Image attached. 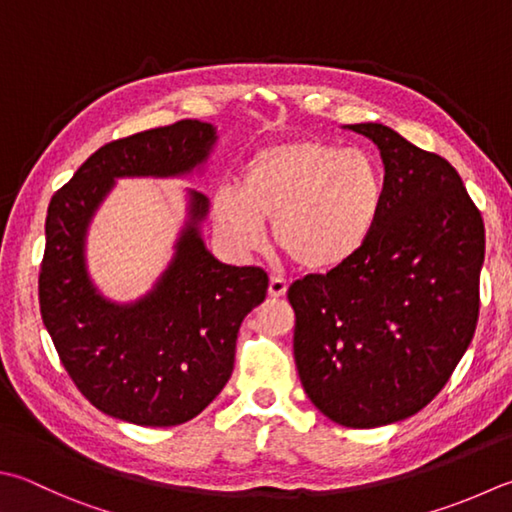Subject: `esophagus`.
<instances>
[{"instance_id":"esophagus-1","label":"esophagus","mask_w":512,"mask_h":512,"mask_svg":"<svg viewBox=\"0 0 512 512\" xmlns=\"http://www.w3.org/2000/svg\"><path fill=\"white\" fill-rule=\"evenodd\" d=\"M267 292H269V296H272V298H281V296H285V292H287V283L283 281V278L272 276V278H269Z\"/></svg>"}]
</instances>
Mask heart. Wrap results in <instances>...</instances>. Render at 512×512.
I'll list each match as a JSON object with an SVG mask.
<instances>
[{
    "label": "heart",
    "instance_id": "b5f03b06",
    "mask_svg": "<svg viewBox=\"0 0 512 512\" xmlns=\"http://www.w3.org/2000/svg\"><path fill=\"white\" fill-rule=\"evenodd\" d=\"M385 202L381 162L365 149L301 138L260 149L240 187L218 189V236L238 252L263 243V223L281 254L303 272H334L359 256Z\"/></svg>",
    "mask_w": 512,
    "mask_h": 512
}]
</instances>
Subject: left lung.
I'll return each instance as SVG.
<instances>
[{"label":"left lung","mask_w":512,"mask_h":512,"mask_svg":"<svg viewBox=\"0 0 512 512\" xmlns=\"http://www.w3.org/2000/svg\"><path fill=\"white\" fill-rule=\"evenodd\" d=\"M347 129L381 151L379 225L354 260L292 283L287 298L307 397L339 426L376 428L426 408L468 350L486 234L446 158L383 124Z\"/></svg>","instance_id":"left-lung-1"}]
</instances>
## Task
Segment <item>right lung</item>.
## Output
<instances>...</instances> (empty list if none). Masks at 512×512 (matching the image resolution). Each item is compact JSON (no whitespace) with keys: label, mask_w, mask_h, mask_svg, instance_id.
I'll use <instances>...</instances> for the list:
<instances>
[{"label":"right lung","mask_w":512,"mask_h":512,"mask_svg":"<svg viewBox=\"0 0 512 512\" xmlns=\"http://www.w3.org/2000/svg\"><path fill=\"white\" fill-rule=\"evenodd\" d=\"M216 129L180 120L104 144L46 216L40 312L60 361L86 399L136 426H180L205 410L234 370L243 318L265 301L260 267L225 265L200 238L209 198L189 191L176 256L136 303L104 298L86 272L84 240L115 178L185 176L209 158Z\"/></svg>","instance_id":"add662e5"}]
</instances>
